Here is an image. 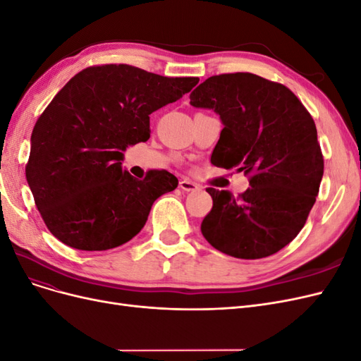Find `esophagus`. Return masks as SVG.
I'll list each match as a JSON object with an SVG mask.
<instances>
[{
    "label": "esophagus",
    "mask_w": 361,
    "mask_h": 361,
    "mask_svg": "<svg viewBox=\"0 0 361 361\" xmlns=\"http://www.w3.org/2000/svg\"><path fill=\"white\" fill-rule=\"evenodd\" d=\"M179 187H180L183 191H187V192H190V191H197V190H199V185L195 183V182H192V180H190V179H182V180L179 182Z\"/></svg>",
    "instance_id": "esophagus-1"
}]
</instances>
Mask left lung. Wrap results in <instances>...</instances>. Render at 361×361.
<instances>
[{
	"mask_svg": "<svg viewBox=\"0 0 361 361\" xmlns=\"http://www.w3.org/2000/svg\"><path fill=\"white\" fill-rule=\"evenodd\" d=\"M190 99L224 125L211 162L239 167L250 182L238 197L206 188L214 204L203 236L238 259L277 253L300 233L319 192L324 157L310 113L286 85L250 72L214 75Z\"/></svg>",
	"mask_w": 361,
	"mask_h": 361,
	"instance_id": "left-lung-1",
	"label": "left lung"
}]
</instances>
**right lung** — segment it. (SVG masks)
Wrapping results in <instances>:
<instances>
[{"mask_svg":"<svg viewBox=\"0 0 361 361\" xmlns=\"http://www.w3.org/2000/svg\"><path fill=\"white\" fill-rule=\"evenodd\" d=\"M199 82L129 64L76 73L54 96L31 133L25 176L48 231L84 251L122 245L145 227L159 195L178 187L167 170L143 180L122 169L123 150L147 141L150 114Z\"/></svg>","mask_w":361,"mask_h":361,"instance_id":"add662e5","label":"right lung"}]
</instances>
